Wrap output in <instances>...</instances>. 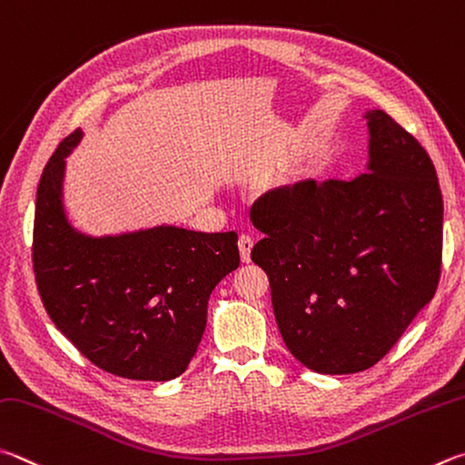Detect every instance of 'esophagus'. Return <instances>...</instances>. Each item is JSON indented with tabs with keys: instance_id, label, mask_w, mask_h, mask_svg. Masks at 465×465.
I'll list each match as a JSON object with an SVG mask.
<instances>
[{
	"instance_id": "esophagus-1",
	"label": "esophagus",
	"mask_w": 465,
	"mask_h": 465,
	"mask_svg": "<svg viewBox=\"0 0 465 465\" xmlns=\"http://www.w3.org/2000/svg\"><path fill=\"white\" fill-rule=\"evenodd\" d=\"M238 246H240V256L243 262H250V254H252V248H254V238L248 233H242L240 240H238Z\"/></svg>"
}]
</instances>
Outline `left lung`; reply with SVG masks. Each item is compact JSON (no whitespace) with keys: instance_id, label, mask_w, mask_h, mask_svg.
Masks as SVG:
<instances>
[{"instance_id":"1","label":"left lung","mask_w":465,"mask_h":465,"mask_svg":"<svg viewBox=\"0 0 465 465\" xmlns=\"http://www.w3.org/2000/svg\"><path fill=\"white\" fill-rule=\"evenodd\" d=\"M368 164L351 181H301L260 197L252 260L266 270L286 348L319 374L372 368L433 299L443 199L425 148L366 112Z\"/></svg>"}]
</instances>
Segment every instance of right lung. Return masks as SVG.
I'll return each mask as SVG.
<instances>
[{"label":"right lung","instance_id":"right-lung-1","mask_svg":"<svg viewBox=\"0 0 465 465\" xmlns=\"http://www.w3.org/2000/svg\"><path fill=\"white\" fill-rule=\"evenodd\" d=\"M66 136L40 176L32 262L40 299L74 348L109 374L166 382L195 356L211 291L240 266L238 233L176 225L117 235L74 230L64 213Z\"/></svg>","mask_w":465,"mask_h":465}]
</instances>
